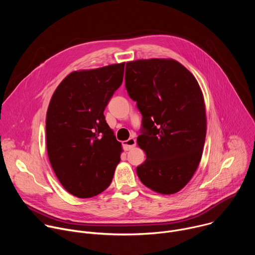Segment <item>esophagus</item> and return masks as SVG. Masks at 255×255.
Segmentation results:
<instances>
[{"label": "esophagus", "mask_w": 255, "mask_h": 255, "mask_svg": "<svg viewBox=\"0 0 255 255\" xmlns=\"http://www.w3.org/2000/svg\"><path fill=\"white\" fill-rule=\"evenodd\" d=\"M122 145H123V149L125 151H128L130 149H132L133 147H135L136 145V140L134 138H129L128 140H125L122 142Z\"/></svg>", "instance_id": "obj_1"}]
</instances>
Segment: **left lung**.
Masks as SVG:
<instances>
[{
  "instance_id": "1",
  "label": "left lung",
  "mask_w": 255,
  "mask_h": 255,
  "mask_svg": "<svg viewBox=\"0 0 255 255\" xmlns=\"http://www.w3.org/2000/svg\"><path fill=\"white\" fill-rule=\"evenodd\" d=\"M125 88L142 115L139 147L146 159L136 167L141 183L170 195L194 175L206 138V112L200 86L173 59L126 63Z\"/></svg>"
}]
</instances>
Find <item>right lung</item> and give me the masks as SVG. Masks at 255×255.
I'll use <instances>...</instances> for the list:
<instances>
[{"mask_svg":"<svg viewBox=\"0 0 255 255\" xmlns=\"http://www.w3.org/2000/svg\"><path fill=\"white\" fill-rule=\"evenodd\" d=\"M125 63L74 71L55 90L46 115V145L62 187L91 198L110 186L121 143L104 110L123 82Z\"/></svg>","mask_w":255,"mask_h":255,"instance_id":"1","label":"right lung"}]
</instances>
